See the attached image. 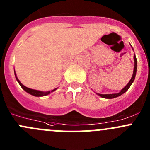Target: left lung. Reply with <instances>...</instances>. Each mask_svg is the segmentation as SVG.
Here are the masks:
<instances>
[{
	"label": "left lung",
	"mask_w": 150,
	"mask_h": 150,
	"mask_svg": "<svg viewBox=\"0 0 150 150\" xmlns=\"http://www.w3.org/2000/svg\"><path fill=\"white\" fill-rule=\"evenodd\" d=\"M134 73H133L132 78H131V81H130L129 83H128L127 84L126 86H125V87H124V88H122V90L120 91V92H119V93H112V94H100V93H97V94L99 95V96H100L101 97H102V98H105V99H113V98H115V97H117V96H120V95H122V93H124L125 91H128V89L129 88L130 86H131V84H132V83L134 82V79H135L136 74H137V57H136L135 55H134Z\"/></svg>",
	"instance_id": "left-lung-1"
}]
</instances>
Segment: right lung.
I'll list each match as a JSON object with an SVG mask.
<instances>
[{"label": "right lung", "mask_w": 150, "mask_h": 150, "mask_svg": "<svg viewBox=\"0 0 150 150\" xmlns=\"http://www.w3.org/2000/svg\"><path fill=\"white\" fill-rule=\"evenodd\" d=\"M15 73V72H14ZM15 76H16V81H18V83H19V84L20 85L21 87L22 88L24 89V90L26 92H28V93H30V94L33 95V96H46V95L49 94L50 93H51V92L54 91L55 90H57V88L54 89V90L52 91H46V92H43V91H37V90H34V89H31V88H29L26 87V86H25L24 85H22V83H21L20 81H19V79L17 78V77H16V73H15Z\"/></svg>", "instance_id": "1"}]
</instances>
